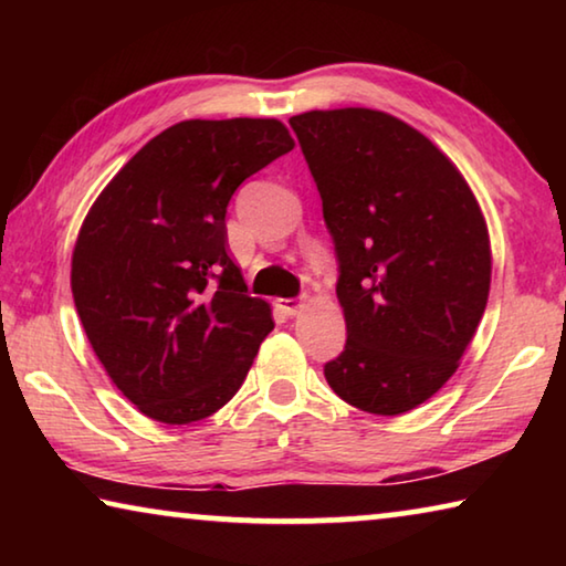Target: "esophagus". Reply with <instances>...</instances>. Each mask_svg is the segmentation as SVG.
<instances>
[{
  "label": "esophagus",
  "mask_w": 566,
  "mask_h": 566,
  "mask_svg": "<svg viewBox=\"0 0 566 566\" xmlns=\"http://www.w3.org/2000/svg\"><path fill=\"white\" fill-rule=\"evenodd\" d=\"M304 296H290V300H276V306L286 314V317H292V314H296L304 306Z\"/></svg>",
  "instance_id": "esophagus-1"
}]
</instances>
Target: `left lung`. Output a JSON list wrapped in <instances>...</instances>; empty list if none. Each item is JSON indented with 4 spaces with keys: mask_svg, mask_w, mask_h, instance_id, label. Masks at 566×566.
I'll use <instances>...</instances> for the list:
<instances>
[{
    "mask_svg": "<svg viewBox=\"0 0 566 566\" xmlns=\"http://www.w3.org/2000/svg\"><path fill=\"white\" fill-rule=\"evenodd\" d=\"M290 124L339 264L347 344L324 377L352 407L405 415L454 375L482 319L484 217L452 161L391 114L304 112Z\"/></svg>",
    "mask_w": 566,
    "mask_h": 566,
    "instance_id": "1",
    "label": "left lung"
}]
</instances>
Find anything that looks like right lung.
I'll return each instance as SVG.
<instances>
[{
  "mask_svg": "<svg viewBox=\"0 0 566 566\" xmlns=\"http://www.w3.org/2000/svg\"><path fill=\"white\" fill-rule=\"evenodd\" d=\"M276 119H187L119 169L76 237L72 294L117 389L161 424H189L242 387L274 329L227 254L229 199L292 151Z\"/></svg>",
  "mask_w": 566,
  "mask_h": 566,
  "instance_id": "1",
  "label": "right lung"
}]
</instances>
